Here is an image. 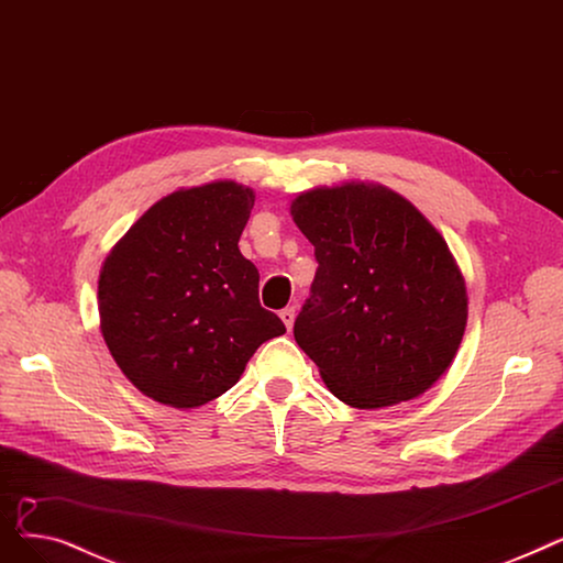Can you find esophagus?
Returning a JSON list of instances; mask_svg holds the SVG:
<instances>
[{
  "label": "esophagus",
  "mask_w": 563,
  "mask_h": 563,
  "mask_svg": "<svg viewBox=\"0 0 563 563\" xmlns=\"http://www.w3.org/2000/svg\"><path fill=\"white\" fill-rule=\"evenodd\" d=\"M279 318L284 320L286 330H290V328H292V323H296V307H286V309H282V311H279Z\"/></svg>",
  "instance_id": "esophagus-1"
}]
</instances>
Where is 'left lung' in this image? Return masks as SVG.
<instances>
[{"instance_id": "1", "label": "left lung", "mask_w": 563, "mask_h": 563, "mask_svg": "<svg viewBox=\"0 0 563 563\" xmlns=\"http://www.w3.org/2000/svg\"><path fill=\"white\" fill-rule=\"evenodd\" d=\"M318 271L292 325L345 406L389 408L431 389L467 325V290L444 238L385 185L313 187L290 203Z\"/></svg>"}]
</instances>
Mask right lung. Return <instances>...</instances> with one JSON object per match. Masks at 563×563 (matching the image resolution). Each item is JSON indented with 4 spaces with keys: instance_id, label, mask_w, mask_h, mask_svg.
<instances>
[{
    "instance_id": "1",
    "label": "right lung",
    "mask_w": 563,
    "mask_h": 563,
    "mask_svg": "<svg viewBox=\"0 0 563 563\" xmlns=\"http://www.w3.org/2000/svg\"><path fill=\"white\" fill-rule=\"evenodd\" d=\"M254 190L216 180L153 203L104 258L100 332L123 376L178 410L229 391L256 347L286 332L238 250Z\"/></svg>"
}]
</instances>
